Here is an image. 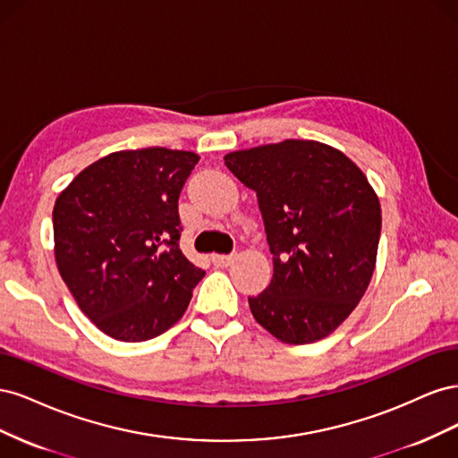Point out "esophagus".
I'll use <instances>...</instances> for the list:
<instances>
[{
  "label": "esophagus",
  "instance_id": "34e87169",
  "mask_svg": "<svg viewBox=\"0 0 458 458\" xmlns=\"http://www.w3.org/2000/svg\"><path fill=\"white\" fill-rule=\"evenodd\" d=\"M233 259H234V256L233 254H214L212 256V263L216 267H227V266H231L233 263Z\"/></svg>",
  "mask_w": 458,
  "mask_h": 458
}]
</instances>
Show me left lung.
Masks as SVG:
<instances>
[{
	"label": "left lung",
	"instance_id": "8db88e82",
	"mask_svg": "<svg viewBox=\"0 0 458 458\" xmlns=\"http://www.w3.org/2000/svg\"><path fill=\"white\" fill-rule=\"evenodd\" d=\"M256 191L273 279L248 298L256 321L284 344L335 332L365 296L377 266L382 212L367 175L342 150L284 140L225 155Z\"/></svg>",
	"mask_w": 458,
	"mask_h": 458
}]
</instances>
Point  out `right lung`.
Returning a JSON list of instances; mask_svg holds the SVG:
<instances>
[{"label":"right lung","mask_w":458,"mask_h":458,"mask_svg":"<svg viewBox=\"0 0 458 458\" xmlns=\"http://www.w3.org/2000/svg\"><path fill=\"white\" fill-rule=\"evenodd\" d=\"M199 155L110 152L55 200L57 269L80 310L120 342L157 338L183 317L204 271L179 248V192Z\"/></svg>","instance_id":"1"}]
</instances>
